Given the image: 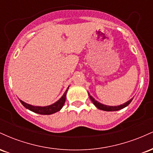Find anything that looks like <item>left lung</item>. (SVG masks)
<instances>
[{"instance_id": "8db88e82", "label": "left lung", "mask_w": 153, "mask_h": 153, "mask_svg": "<svg viewBox=\"0 0 153 153\" xmlns=\"http://www.w3.org/2000/svg\"><path fill=\"white\" fill-rule=\"evenodd\" d=\"M88 96H89V97H90L91 101H92L93 103H94L95 106L97 107L99 109L103 110V111H119L120 109H122V108H125L126 106H127L128 105H129V103H131V101H132V99H131L130 100H129V101H127L126 103H123V104L119 105V106H106V105L102 104V103H99V101H96V100L93 97V96H91V95L89 94L88 92Z\"/></svg>"}]
</instances>
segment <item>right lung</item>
<instances>
[{"label":"right lung","instance_id":"obj_1","mask_svg":"<svg viewBox=\"0 0 153 153\" xmlns=\"http://www.w3.org/2000/svg\"><path fill=\"white\" fill-rule=\"evenodd\" d=\"M68 86L65 92L64 93V94L62 95V97L59 99L58 101H56L55 103H52V104L49 105V106H33V105L29 104V103H26L22 100L19 99V101H21V103H22V105L25 107L27 109L31 111L34 112V113L39 114H42V115H50L52 114L56 113V112L59 111L61 110V108H62V106H64L65 102L66 99V94L68 92Z\"/></svg>","mask_w":153,"mask_h":153}]
</instances>
